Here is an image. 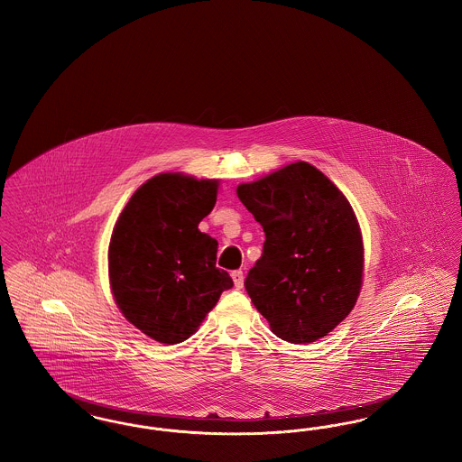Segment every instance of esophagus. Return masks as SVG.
Segmentation results:
<instances>
[{
    "mask_svg": "<svg viewBox=\"0 0 462 462\" xmlns=\"http://www.w3.org/2000/svg\"><path fill=\"white\" fill-rule=\"evenodd\" d=\"M232 279H234L236 287L242 289V286H244V273H242V270H234L232 272Z\"/></svg>",
    "mask_w": 462,
    "mask_h": 462,
    "instance_id": "34e87169",
    "label": "esophagus"
}]
</instances>
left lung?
Returning <instances> with one entry per match:
<instances>
[{
  "label": "left lung",
  "mask_w": 462,
  "mask_h": 462,
  "mask_svg": "<svg viewBox=\"0 0 462 462\" xmlns=\"http://www.w3.org/2000/svg\"><path fill=\"white\" fill-rule=\"evenodd\" d=\"M237 196L266 237L244 281L253 305L284 341L324 337L346 319L362 287L364 245L350 202L303 161L242 183Z\"/></svg>",
  "instance_id": "1"
}]
</instances>
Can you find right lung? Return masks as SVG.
<instances>
[{"label":"right lung","instance_id":"obj_1","mask_svg":"<svg viewBox=\"0 0 462 462\" xmlns=\"http://www.w3.org/2000/svg\"><path fill=\"white\" fill-rule=\"evenodd\" d=\"M217 194L218 180L161 173L133 194L112 230L114 300L128 322L159 343L189 339L234 286L217 266L218 242L199 230Z\"/></svg>","mask_w":462,"mask_h":462}]
</instances>
